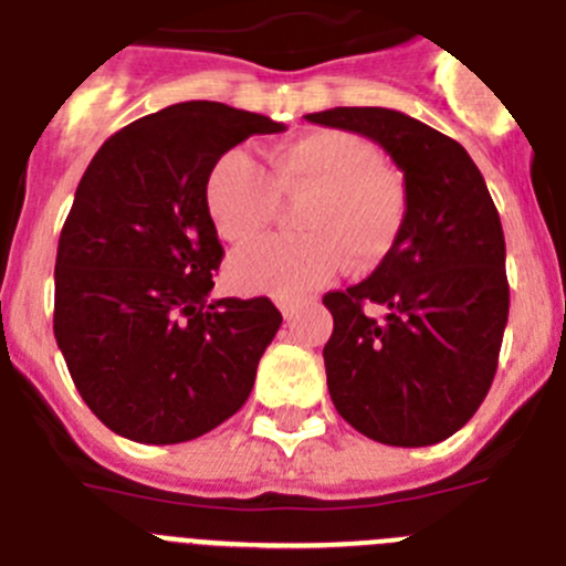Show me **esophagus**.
<instances>
[{
  "instance_id": "obj_1",
  "label": "esophagus",
  "mask_w": 566,
  "mask_h": 566,
  "mask_svg": "<svg viewBox=\"0 0 566 566\" xmlns=\"http://www.w3.org/2000/svg\"><path fill=\"white\" fill-rule=\"evenodd\" d=\"M297 300H292V297H280L277 300V308L283 311V317L286 319H292L294 317V311H297Z\"/></svg>"
}]
</instances>
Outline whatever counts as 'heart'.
Segmentation results:
<instances>
[{"label":"heart","instance_id":"heart-1","mask_svg":"<svg viewBox=\"0 0 566 566\" xmlns=\"http://www.w3.org/2000/svg\"><path fill=\"white\" fill-rule=\"evenodd\" d=\"M283 199H303L294 216L300 235L274 238L235 252L230 277L243 292L294 297L350 272H370L396 247L407 219L401 181L381 168L370 143L347 132H311L269 154V176L243 151L212 165L205 205L227 243L261 238Z\"/></svg>","mask_w":566,"mask_h":566}]
</instances>
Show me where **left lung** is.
Here are the masks:
<instances>
[{"instance_id":"8db88e82","label":"left lung","mask_w":566,"mask_h":566,"mask_svg":"<svg viewBox=\"0 0 566 566\" xmlns=\"http://www.w3.org/2000/svg\"><path fill=\"white\" fill-rule=\"evenodd\" d=\"M305 120L381 145L407 193L390 255L323 297L334 317L323 350L331 401L378 443H440L480 409L500 361L511 294L494 199L463 145L407 114L339 106Z\"/></svg>"}]
</instances>
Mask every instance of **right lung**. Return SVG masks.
Returning a JSON list of instances; mask_svg holds the SVG:
<instances>
[{"label": "right lung", "mask_w": 566, "mask_h": 566, "mask_svg": "<svg viewBox=\"0 0 566 566\" xmlns=\"http://www.w3.org/2000/svg\"><path fill=\"white\" fill-rule=\"evenodd\" d=\"M263 114L188 101L128 123L81 176L55 258L53 331L86 407L137 443H185L238 412L277 334L269 297L210 300L224 247L207 174Z\"/></svg>", "instance_id": "add662e5"}]
</instances>
